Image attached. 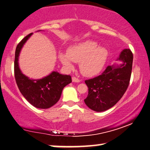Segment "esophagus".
Listing matches in <instances>:
<instances>
[{"instance_id": "esophagus-1", "label": "esophagus", "mask_w": 150, "mask_h": 150, "mask_svg": "<svg viewBox=\"0 0 150 150\" xmlns=\"http://www.w3.org/2000/svg\"><path fill=\"white\" fill-rule=\"evenodd\" d=\"M72 81H73V82H75V83H79L81 81V80L79 79H78V78L75 77H72Z\"/></svg>"}]
</instances>
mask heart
Masks as SVG:
<instances>
[{
  "label": "heart",
  "instance_id": "1",
  "mask_svg": "<svg viewBox=\"0 0 150 150\" xmlns=\"http://www.w3.org/2000/svg\"><path fill=\"white\" fill-rule=\"evenodd\" d=\"M108 51L103 47H98L93 41H85L69 48L67 54L61 53L59 59L67 68L72 69L71 61L79 63V69L83 75L93 77L99 74L105 65Z\"/></svg>",
  "mask_w": 150,
  "mask_h": 150
}]
</instances>
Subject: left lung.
Segmentation results:
<instances>
[{"label": "left lung", "instance_id": "left-lung-1", "mask_svg": "<svg viewBox=\"0 0 150 150\" xmlns=\"http://www.w3.org/2000/svg\"><path fill=\"white\" fill-rule=\"evenodd\" d=\"M133 58L129 49H123L118 58L122 64L109 65L100 75L85 81L89 91L84 101L88 108L101 112L120 100L129 84Z\"/></svg>", "mask_w": 150, "mask_h": 150}]
</instances>
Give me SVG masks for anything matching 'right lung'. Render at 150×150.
<instances>
[{
  "label": "right lung",
  "instance_id": "right-lung-1",
  "mask_svg": "<svg viewBox=\"0 0 150 150\" xmlns=\"http://www.w3.org/2000/svg\"><path fill=\"white\" fill-rule=\"evenodd\" d=\"M32 34H28L16 46L14 63L15 77L21 93L32 105L37 108L47 109L57 103L63 88L72 80L70 75H61L57 71L41 79H29L23 74L18 67V56L23 45Z\"/></svg>",
  "mask_w": 150,
  "mask_h": 150
}]
</instances>
